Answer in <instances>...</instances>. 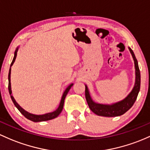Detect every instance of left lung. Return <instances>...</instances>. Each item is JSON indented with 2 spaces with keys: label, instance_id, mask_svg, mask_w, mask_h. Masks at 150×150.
Listing matches in <instances>:
<instances>
[{
  "label": "left lung",
  "instance_id": "left-lung-1",
  "mask_svg": "<svg viewBox=\"0 0 150 150\" xmlns=\"http://www.w3.org/2000/svg\"><path fill=\"white\" fill-rule=\"evenodd\" d=\"M129 50L134 60L135 67V83L134 88L124 100L112 105H103L96 103L93 101L90 97L88 87L85 85V98L89 108L95 114L104 117L120 116L130 109L136 101L140 89V71L134 52L130 47H129Z\"/></svg>",
  "mask_w": 150,
  "mask_h": 150
}]
</instances>
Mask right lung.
<instances>
[{"label":"right lung","mask_w":150,"mask_h":150,"mask_svg":"<svg viewBox=\"0 0 150 150\" xmlns=\"http://www.w3.org/2000/svg\"><path fill=\"white\" fill-rule=\"evenodd\" d=\"M18 50V47L16 49V51H15V53H14V57L13 59V61L11 62V67L12 66L13 64L14 63L15 60H16V56H17V52ZM11 68L10 67V70H9V73H8V91H9L10 95H11V100H12L13 103H14L15 106L18 108V110H19L20 112H21V114H23L25 117L27 119L33 121V122H42V121H47V120H50L54 119V118L57 117L60 114V112H62V108H63V105H64V101H65V97H66L67 93L69 92L70 89L71 88V87L73 85V83L70 84L69 86H67V88L65 89V90L64 91L63 94H62V96L61 98V100H60V105H59V107L57 108V109L56 110H55L54 112H49V113H46V114L44 115H33V114H31V113L28 112L27 111L23 109L20 105L16 103V101L15 100L13 96L12 95V91H11Z\"/></svg>","instance_id":"1"}]
</instances>
